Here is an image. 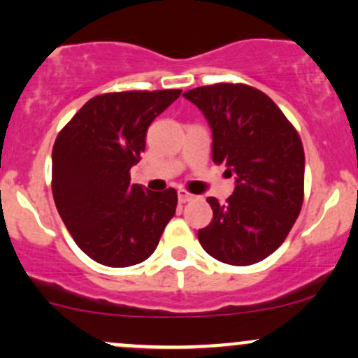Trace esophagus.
Here are the masks:
<instances>
[{
	"label": "esophagus",
	"mask_w": 358,
	"mask_h": 358,
	"mask_svg": "<svg viewBox=\"0 0 358 358\" xmlns=\"http://www.w3.org/2000/svg\"><path fill=\"white\" fill-rule=\"evenodd\" d=\"M192 199H194V195L188 194L187 190H183V188H182V190H178V200H180V202H182V203L190 202Z\"/></svg>",
	"instance_id": "1"
}]
</instances>
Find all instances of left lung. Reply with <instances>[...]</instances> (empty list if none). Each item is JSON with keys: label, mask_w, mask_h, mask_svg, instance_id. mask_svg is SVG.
Here are the masks:
<instances>
[{"label": "left lung", "mask_w": 358, "mask_h": 358, "mask_svg": "<svg viewBox=\"0 0 358 358\" xmlns=\"http://www.w3.org/2000/svg\"><path fill=\"white\" fill-rule=\"evenodd\" d=\"M212 131V161L234 176L227 203L209 197L202 248L227 265H253L292 229L304 199V148L272 98L246 85L219 83L183 93Z\"/></svg>", "instance_id": "1"}]
</instances>
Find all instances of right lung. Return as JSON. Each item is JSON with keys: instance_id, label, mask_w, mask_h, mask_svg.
<instances>
[{"instance_id": "obj_1", "label": "right lung", "mask_w": 358, "mask_h": 358, "mask_svg": "<svg viewBox=\"0 0 358 358\" xmlns=\"http://www.w3.org/2000/svg\"><path fill=\"white\" fill-rule=\"evenodd\" d=\"M180 90L98 95L78 110L52 149V195L76 245L105 266L148 260L176 210V190L131 183L151 122Z\"/></svg>"}]
</instances>
